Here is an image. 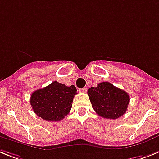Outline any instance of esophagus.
I'll return each mask as SVG.
<instances>
[{
    "label": "esophagus",
    "instance_id": "esophagus-1",
    "mask_svg": "<svg viewBox=\"0 0 159 159\" xmlns=\"http://www.w3.org/2000/svg\"><path fill=\"white\" fill-rule=\"evenodd\" d=\"M80 92H81V93H86L87 92V88H83V89H80Z\"/></svg>",
    "mask_w": 159,
    "mask_h": 159
}]
</instances>
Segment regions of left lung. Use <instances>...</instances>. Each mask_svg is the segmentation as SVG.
<instances>
[{
    "label": "left lung",
    "instance_id": "obj_1",
    "mask_svg": "<svg viewBox=\"0 0 159 159\" xmlns=\"http://www.w3.org/2000/svg\"><path fill=\"white\" fill-rule=\"evenodd\" d=\"M88 95L96 113L105 119L121 117L127 111L130 101L129 95L125 91L109 82L91 87L88 90Z\"/></svg>",
    "mask_w": 159,
    "mask_h": 159
}]
</instances>
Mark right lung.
I'll return each mask as SVG.
<instances>
[{
  "label": "right lung",
  "instance_id": "add662e5",
  "mask_svg": "<svg viewBox=\"0 0 159 159\" xmlns=\"http://www.w3.org/2000/svg\"><path fill=\"white\" fill-rule=\"evenodd\" d=\"M74 85L70 87L53 81L47 87L35 90L30 98L34 112L46 121H60L71 110L76 93Z\"/></svg>",
  "mask_w": 159,
  "mask_h": 159
}]
</instances>
